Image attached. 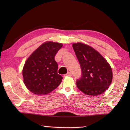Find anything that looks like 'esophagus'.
<instances>
[{
  "label": "esophagus",
  "instance_id": "34e87169",
  "mask_svg": "<svg viewBox=\"0 0 130 130\" xmlns=\"http://www.w3.org/2000/svg\"><path fill=\"white\" fill-rule=\"evenodd\" d=\"M72 76V73L70 72H68L67 74H65V76Z\"/></svg>",
  "mask_w": 130,
  "mask_h": 130
}]
</instances>
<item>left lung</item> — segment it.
Returning <instances> with one entry per match:
<instances>
[{
  "mask_svg": "<svg viewBox=\"0 0 130 130\" xmlns=\"http://www.w3.org/2000/svg\"><path fill=\"white\" fill-rule=\"evenodd\" d=\"M73 50L80 63L81 76L76 81L78 88L90 96L101 94L108 88L112 80L111 68L93 48L82 43H73Z\"/></svg>",
  "mask_w": 130,
  "mask_h": 130,
  "instance_id": "obj_1",
  "label": "left lung"
}]
</instances>
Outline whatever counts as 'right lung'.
Wrapping results in <instances>:
<instances>
[{
	"instance_id": "1",
	"label": "right lung",
	"mask_w": 130,
	"mask_h": 130,
	"mask_svg": "<svg viewBox=\"0 0 130 130\" xmlns=\"http://www.w3.org/2000/svg\"><path fill=\"white\" fill-rule=\"evenodd\" d=\"M62 43L47 42L31 54L23 69L25 84L36 94H46L59 86L62 77L57 73L58 64L54 60Z\"/></svg>"
}]
</instances>
